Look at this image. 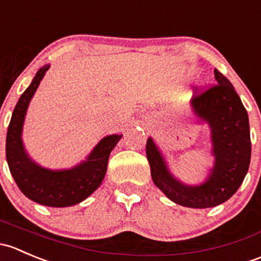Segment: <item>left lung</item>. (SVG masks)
Listing matches in <instances>:
<instances>
[{"label":"left lung","instance_id":"obj_1","mask_svg":"<svg viewBox=\"0 0 261 261\" xmlns=\"http://www.w3.org/2000/svg\"><path fill=\"white\" fill-rule=\"evenodd\" d=\"M216 85L193 96L191 111L210 129L214 165L202 184L187 185L173 176L152 137L146 153L153 182L171 201L191 208H207L227 201L243 184L251 157L250 125L245 107L232 84L215 69Z\"/></svg>","mask_w":261,"mask_h":261}]
</instances>
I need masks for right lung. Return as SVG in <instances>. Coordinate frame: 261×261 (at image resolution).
<instances>
[{
  "instance_id": "add662e5",
  "label": "right lung",
  "mask_w": 261,
  "mask_h": 261,
  "mask_svg": "<svg viewBox=\"0 0 261 261\" xmlns=\"http://www.w3.org/2000/svg\"><path fill=\"white\" fill-rule=\"evenodd\" d=\"M49 68L47 64L36 72L13 109L6 137V160L16 185L26 197L49 207H68L84 201L100 186L109 155L122 134L104 137L84 161L71 168L50 170L35 162L23 146L22 129L32 96Z\"/></svg>"
}]
</instances>
